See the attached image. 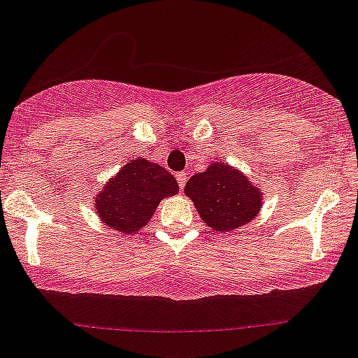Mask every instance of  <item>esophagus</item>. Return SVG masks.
I'll return each mask as SVG.
<instances>
[{"instance_id": "34e87169", "label": "esophagus", "mask_w": 358, "mask_h": 358, "mask_svg": "<svg viewBox=\"0 0 358 358\" xmlns=\"http://www.w3.org/2000/svg\"><path fill=\"white\" fill-rule=\"evenodd\" d=\"M176 182H178V185H180V189H183V187H185V183H187V175L185 173H178V175H176Z\"/></svg>"}]
</instances>
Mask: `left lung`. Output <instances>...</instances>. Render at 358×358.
I'll use <instances>...</instances> for the list:
<instances>
[{"label": "left lung", "mask_w": 358, "mask_h": 358, "mask_svg": "<svg viewBox=\"0 0 358 358\" xmlns=\"http://www.w3.org/2000/svg\"><path fill=\"white\" fill-rule=\"evenodd\" d=\"M185 195L214 231L231 233L250 223L262 208V190L242 169L223 161L189 178Z\"/></svg>", "instance_id": "obj_1"}]
</instances>
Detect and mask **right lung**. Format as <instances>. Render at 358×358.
I'll use <instances>...</instances> for the list:
<instances>
[{"mask_svg":"<svg viewBox=\"0 0 358 358\" xmlns=\"http://www.w3.org/2000/svg\"><path fill=\"white\" fill-rule=\"evenodd\" d=\"M176 194L178 183L171 173L145 157H135L94 195V210L106 227L134 235L149 223L163 199Z\"/></svg>","mask_w":358,"mask_h":358,"instance_id":"right-lung-1","label":"right lung"}]
</instances>
